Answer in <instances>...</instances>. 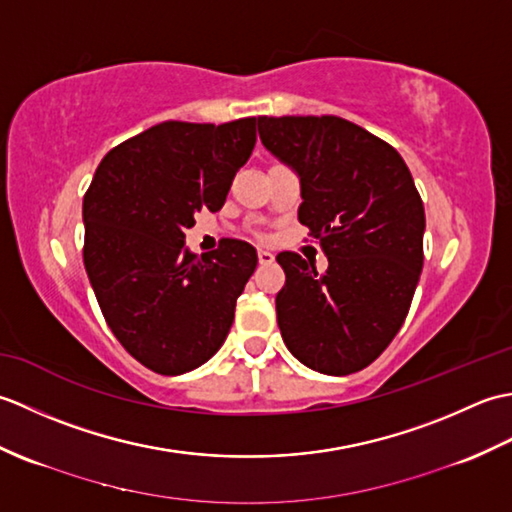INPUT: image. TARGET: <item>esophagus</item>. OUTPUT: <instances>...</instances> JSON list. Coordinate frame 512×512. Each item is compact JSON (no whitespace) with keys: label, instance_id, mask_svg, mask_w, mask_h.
<instances>
[{"label":"esophagus","instance_id":"esophagus-1","mask_svg":"<svg viewBox=\"0 0 512 512\" xmlns=\"http://www.w3.org/2000/svg\"><path fill=\"white\" fill-rule=\"evenodd\" d=\"M257 259H259V264L268 266V264L275 262V255L270 253V250H257Z\"/></svg>","mask_w":512,"mask_h":512}]
</instances>
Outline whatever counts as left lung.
<instances>
[{
    "label": "left lung",
    "mask_w": 512,
    "mask_h": 512,
    "mask_svg": "<svg viewBox=\"0 0 512 512\" xmlns=\"http://www.w3.org/2000/svg\"><path fill=\"white\" fill-rule=\"evenodd\" d=\"M270 154L299 173V222L328 270L277 255V323L292 356L328 376L374 363L394 341L422 273L424 206L398 151L339 116H259Z\"/></svg>",
    "instance_id": "obj_1"
}]
</instances>
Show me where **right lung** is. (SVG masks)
<instances>
[{
  "label": "right lung",
  "mask_w": 512,
  "mask_h": 512,
  "mask_svg": "<svg viewBox=\"0 0 512 512\" xmlns=\"http://www.w3.org/2000/svg\"><path fill=\"white\" fill-rule=\"evenodd\" d=\"M255 125H154L114 147L85 193V273L110 330L151 372L178 376L209 361L255 273L257 253L242 239L202 259L184 248L193 215L224 206Z\"/></svg>",
  "instance_id": "obj_1"
}]
</instances>
